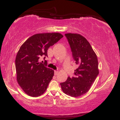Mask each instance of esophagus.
Returning <instances> with one entry per match:
<instances>
[{"instance_id":"34e87169","label":"esophagus","mask_w":120,"mask_h":120,"mask_svg":"<svg viewBox=\"0 0 120 120\" xmlns=\"http://www.w3.org/2000/svg\"><path fill=\"white\" fill-rule=\"evenodd\" d=\"M58 73H59V71H54V74H55V75H57V74H58Z\"/></svg>"}]
</instances>
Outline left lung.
Returning <instances> with one entry per match:
<instances>
[{"label":"left lung","instance_id":"left-lung-1","mask_svg":"<svg viewBox=\"0 0 120 120\" xmlns=\"http://www.w3.org/2000/svg\"><path fill=\"white\" fill-rule=\"evenodd\" d=\"M65 36L78 68L74 71V77H68L67 81L60 83V85L65 94L78 97L90 90L98 75V61L96 53L85 37L72 33L65 34Z\"/></svg>","mask_w":120,"mask_h":120}]
</instances>
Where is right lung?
Here are the masks:
<instances>
[{"instance_id":"1","label":"right lung","mask_w":120,"mask_h":120,"mask_svg":"<svg viewBox=\"0 0 120 120\" xmlns=\"http://www.w3.org/2000/svg\"><path fill=\"white\" fill-rule=\"evenodd\" d=\"M63 37L58 33L37 34L29 38L21 46L15 60L17 81L26 94L37 97L46 90L54 71L47 67V63H39L42 56L47 57V50Z\"/></svg>"}]
</instances>
